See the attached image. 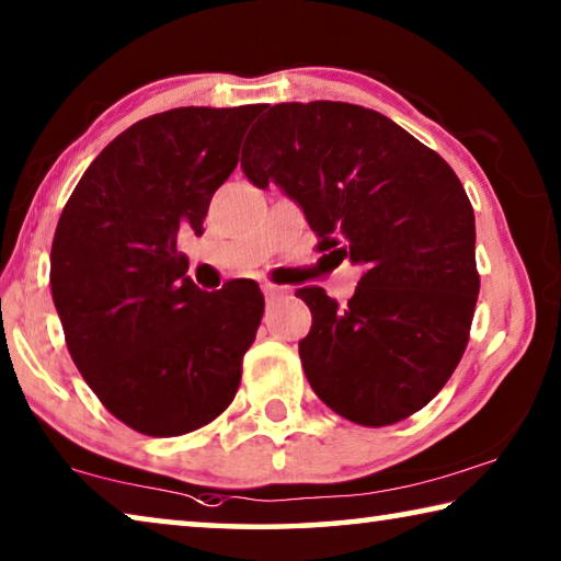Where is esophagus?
Returning <instances> with one entry per match:
<instances>
[{
    "instance_id": "esophagus-1",
    "label": "esophagus",
    "mask_w": 561,
    "mask_h": 561,
    "mask_svg": "<svg viewBox=\"0 0 561 561\" xmlns=\"http://www.w3.org/2000/svg\"><path fill=\"white\" fill-rule=\"evenodd\" d=\"M262 291L266 297H274L279 291V287H274V284H262Z\"/></svg>"
}]
</instances>
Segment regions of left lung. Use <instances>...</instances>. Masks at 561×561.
<instances>
[{
	"label": "left lung",
	"instance_id": "left-lung-1",
	"mask_svg": "<svg viewBox=\"0 0 561 561\" xmlns=\"http://www.w3.org/2000/svg\"><path fill=\"white\" fill-rule=\"evenodd\" d=\"M242 169L299 204L319 247L362 266L344 309L322 287L297 289L312 309L299 357L314 394L362 426L420 412L457 369L479 295L474 209L451 167L375 110L284 102L249 131Z\"/></svg>",
	"mask_w": 561,
	"mask_h": 561
}]
</instances>
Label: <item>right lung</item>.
I'll return each mask as SVG.
<instances>
[{"label":"right lung","mask_w":561,"mask_h":561,"mask_svg":"<svg viewBox=\"0 0 561 561\" xmlns=\"http://www.w3.org/2000/svg\"><path fill=\"white\" fill-rule=\"evenodd\" d=\"M260 106H180L139 119L89 164L51 242V299L69 354L131 430L180 437L232 404L264 312L252 279L204 291L186 277Z\"/></svg>","instance_id":"1"}]
</instances>
